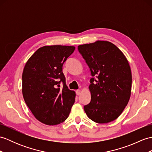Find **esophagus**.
Listing matches in <instances>:
<instances>
[{"mask_svg":"<svg viewBox=\"0 0 152 152\" xmlns=\"http://www.w3.org/2000/svg\"><path fill=\"white\" fill-rule=\"evenodd\" d=\"M80 92H81L80 90H76V94L77 95H79L80 94Z\"/></svg>","mask_w":152,"mask_h":152,"instance_id":"1","label":"esophagus"}]
</instances>
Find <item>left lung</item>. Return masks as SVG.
Returning <instances> with one entry per match:
<instances>
[{
    "label": "left lung",
    "mask_w": 152,
    "mask_h": 152,
    "mask_svg": "<svg viewBox=\"0 0 152 152\" xmlns=\"http://www.w3.org/2000/svg\"><path fill=\"white\" fill-rule=\"evenodd\" d=\"M91 75V101L84 106L88 117L97 123L117 119L130 98L132 72L126 57L115 44L105 40L78 46Z\"/></svg>",
    "instance_id": "8db88e82"
}]
</instances>
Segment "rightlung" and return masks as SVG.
<instances>
[{
	"label": "right lung",
	"mask_w": 152,
	"mask_h": 152,
	"mask_svg": "<svg viewBox=\"0 0 152 152\" xmlns=\"http://www.w3.org/2000/svg\"><path fill=\"white\" fill-rule=\"evenodd\" d=\"M75 49L71 46H43L26 63L22 92L29 109L42 123L57 125L69 116L76 95L66 86L62 65Z\"/></svg>",
	"instance_id": "1"
}]
</instances>
